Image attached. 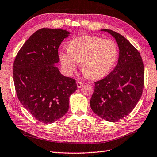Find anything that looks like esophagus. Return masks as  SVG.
I'll list each match as a JSON object with an SVG mask.
<instances>
[{
    "mask_svg": "<svg viewBox=\"0 0 157 157\" xmlns=\"http://www.w3.org/2000/svg\"><path fill=\"white\" fill-rule=\"evenodd\" d=\"M83 84H84V83L82 82H79V81L77 82V86H78V88H81V87L82 86H83Z\"/></svg>",
    "mask_w": 157,
    "mask_h": 157,
    "instance_id": "obj_1",
    "label": "esophagus"
}]
</instances>
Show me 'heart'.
<instances>
[{
	"label": "heart",
	"instance_id": "obj_1",
	"mask_svg": "<svg viewBox=\"0 0 157 157\" xmlns=\"http://www.w3.org/2000/svg\"><path fill=\"white\" fill-rule=\"evenodd\" d=\"M118 57V48L114 41L96 36H82L73 39L68 50L59 52L60 63L67 74L72 75L81 61L83 75L94 79L108 74Z\"/></svg>",
	"mask_w": 157,
	"mask_h": 157
}]
</instances>
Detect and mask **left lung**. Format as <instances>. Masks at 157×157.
<instances>
[{"instance_id": "1", "label": "left lung", "mask_w": 157, "mask_h": 157, "mask_svg": "<svg viewBox=\"0 0 157 157\" xmlns=\"http://www.w3.org/2000/svg\"><path fill=\"white\" fill-rule=\"evenodd\" d=\"M119 48L118 63L105 78L94 82L90 101L92 110L98 116L109 122H116L128 116L142 96L144 71L140 52L128 40L109 29Z\"/></svg>"}]
</instances>
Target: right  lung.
I'll list each match as a JSON object with an SVG mask.
<instances>
[{"label": "right lung", "mask_w": 157, "mask_h": 157, "mask_svg": "<svg viewBox=\"0 0 157 157\" xmlns=\"http://www.w3.org/2000/svg\"><path fill=\"white\" fill-rule=\"evenodd\" d=\"M70 33L60 29H41L18 52L13 75L18 99L34 118L50 124L65 115L69 97L77 90L74 79L61 74L58 48Z\"/></svg>", "instance_id": "right-lung-1"}]
</instances>
